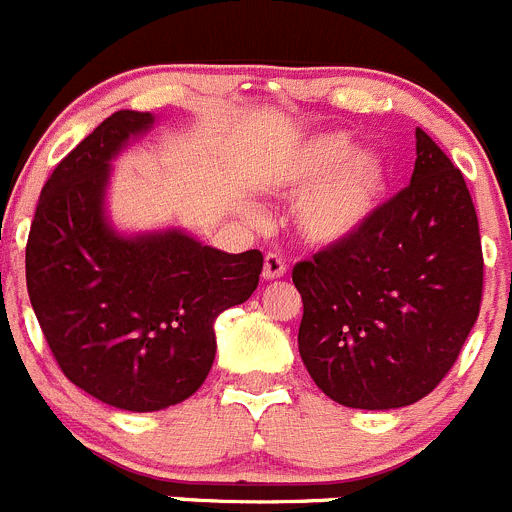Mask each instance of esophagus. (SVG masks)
Returning <instances> with one entry per match:
<instances>
[{"label":"esophagus","mask_w":512,"mask_h":512,"mask_svg":"<svg viewBox=\"0 0 512 512\" xmlns=\"http://www.w3.org/2000/svg\"><path fill=\"white\" fill-rule=\"evenodd\" d=\"M285 275V260L275 252H267L265 265H262V278L265 280H278Z\"/></svg>","instance_id":"obj_1"}]
</instances>
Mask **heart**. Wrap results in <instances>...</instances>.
<instances>
[{
    "label": "heart",
    "mask_w": 512,
    "mask_h": 512,
    "mask_svg": "<svg viewBox=\"0 0 512 512\" xmlns=\"http://www.w3.org/2000/svg\"><path fill=\"white\" fill-rule=\"evenodd\" d=\"M388 181L385 160L375 150L352 153L347 132H324L296 150L285 168L290 191H306L298 224L311 242L336 245L365 227Z\"/></svg>",
    "instance_id": "obj_1"
}]
</instances>
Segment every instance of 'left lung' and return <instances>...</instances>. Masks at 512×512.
Masks as SVG:
<instances>
[{
  "instance_id": "obj_1",
  "label": "left lung",
  "mask_w": 512,
  "mask_h": 512,
  "mask_svg": "<svg viewBox=\"0 0 512 512\" xmlns=\"http://www.w3.org/2000/svg\"><path fill=\"white\" fill-rule=\"evenodd\" d=\"M482 270L462 170L418 127L411 186L354 237L293 267L308 375L347 408L390 411L426 398L480 316Z\"/></svg>"
}]
</instances>
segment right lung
Here are the masks:
<instances>
[{
  "instance_id": "right-lung-1",
  "label": "right lung",
  "mask_w": 512,
  "mask_h": 512,
  "mask_svg": "<svg viewBox=\"0 0 512 512\" xmlns=\"http://www.w3.org/2000/svg\"><path fill=\"white\" fill-rule=\"evenodd\" d=\"M155 124L114 112L55 165L25 250L27 293L63 375L122 411H163L204 385L214 321L255 293L262 252L214 250L181 229L109 224L112 158Z\"/></svg>"
}]
</instances>
